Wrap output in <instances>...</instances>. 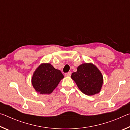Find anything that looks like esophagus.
Instances as JSON below:
<instances>
[{
    "label": "esophagus",
    "instance_id": "34e87169",
    "mask_svg": "<svg viewBox=\"0 0 130 130\" xmlns=\"http://www.w3.org/2000/svg\"><path fill=\"white\" fill-rule=\"evenodd\" d=\"M71 74H72L71 72H68V73H66L65 74V76H71Z\"/></svg>",
    "mask_w": 130,
    "mask_h": 130
}]
</instances>
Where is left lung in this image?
Returning <instances> with one entry per match:
<instances>
[{
  "label": "left lung",
  "instance_id": "obj_1",
  "mask_svg": "<svg viewBox=\"0 0 130 130\" xmlns=\"http://www.w3.org/2000/svg\"><path fill=\"white\" fill-rule=\"evenodd\" d=\"M72 78L83 93L93 95L99 93L103 78L100 70L91 63H85L77 68L76 72L72 74Z\"/></svg>",
  "mask_w": 130,
  "mask_h": 130
}]
</instances>
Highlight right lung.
Returning <instances> with one entry per match:
<instances>
[{
    "label": "right lung",
    "mask_w": 130,
    "mask_h": 130,
    "mask_svg": "<svg viewBox=\"0 0 130 130\" xmlns=\"http://www.w3.org/2000/svg\"><path fill=\"white\" fill-rule=\"evenodd\" d=\"M64 77L60 70L50 63H42L32 76L31 83L36 91L40 94H50Z\"/></svg>",
    "instance_id": "1"
}]
</instances>
